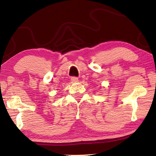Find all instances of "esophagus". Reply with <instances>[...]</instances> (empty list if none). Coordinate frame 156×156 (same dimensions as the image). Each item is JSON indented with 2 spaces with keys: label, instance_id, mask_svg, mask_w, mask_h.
<instances>
[{
  "label": "esophagus",
  "instance_id": "esophagus-1",
  "mask_svg": "<svg viewBox=\"0 0 156 156\" xmlns=\"http://www.w3.org/2000/svg\"><path fill=\"white\" fill-rule=\"evenodd\" d=\"M71 80L73 82V83H78V78L77 77H72V78H71Z\"/></svg>",
  "mask_w": 156,
  "mask_h": 156
}]
</instances>
